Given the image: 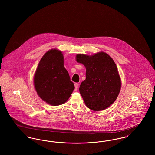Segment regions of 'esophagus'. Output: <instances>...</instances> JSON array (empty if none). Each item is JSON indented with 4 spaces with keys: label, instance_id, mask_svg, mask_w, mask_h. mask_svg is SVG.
<instances>
[{
    "label": "esophagus",
    "instance_id": "34e87169",
    "mask_svg": "<svg viewBox=\"0 0 155 155\" xmlns=\"http://www.w3.org/2000/svg\"><path fill=\"white\" fill-rule=\"evenodd\" d=\"M74 86H75V91H77V89L78 88L79 84H78V83H75V84H74Z\"/></svg>",
    "mask_w": 155,
    "mask_h": 155
}]
</instances>
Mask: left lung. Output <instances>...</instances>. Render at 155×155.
<instances>
[{
    "instance_id": "obj_1",
    "label": "left lung",
    "mask_w": 155,
    "mask_h": 155,
    "mask_svg": "<svg viewBox=\"0 0 155 155\" xmlns=\"http://www.w3.org/2000/svg\"><path fill=\"white\" fill-rule=\"evenodd\" d=\"M75 58L86 68V79L79 89L85 105L95 111L107 109L116 100L121 86L114 60L103 52L92 56L78 54Z\"/></svg>"
}]
</instances>
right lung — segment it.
<instances>
[{
    "mask_svg": "<svg viewBox=\"0 0 155 155\" xmlns=\"http://www.w3.org/2000/svg\"><path fill=\"white\" fill-rule=\"evenodd\" d=\"M37 94L52 106L65 103L74 89L64 66L62 52L56 49L46 52L41 59L34 77Z\"/></svg>",
    "mask_w": 155,
    "mask_h": 155,
    "instance_id": "1",
    "label": "right lung"
}]
</instances>
